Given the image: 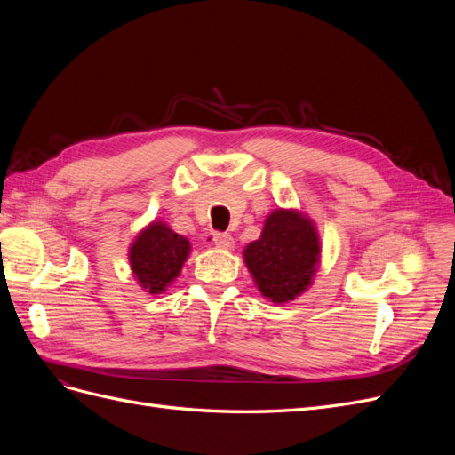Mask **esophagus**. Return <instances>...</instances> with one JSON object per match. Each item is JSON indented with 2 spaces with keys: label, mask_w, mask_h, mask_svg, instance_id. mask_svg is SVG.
<instances>
[{
  "label": "esophagus",
  "mask_w": 455,
  "mask_h": 455,
  "mask_svg": "<svg viewBox=\"0 0 455 455\" xmlns=\"http://www.w3.org/2000/svg\"><path fill=\"white\" fill-rule=\"evenodd\" d=\"M212 241L214 244L218 246V249H233V244H235V241H233V237L229 235V233H214L212 235Z\"/></svg>",
  "instance_id": "obj_1"
}]
</instances>
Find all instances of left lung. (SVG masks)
Masks as SVG:
<instances>
[{
    "instance_id": "1",
    "label": "left lung",
    "mask_w": 455,
    "mask_h": 455,
    "mask_svg": "<svg viewBox=\"0 0 455 455\" xmlns=\"http://www.w3.org/2000/svg\"><path fill=\"white\" fill-rule=\"evenodd\" d=\"M244 264L266 299L286 304L313 284L321 261V239L313 220L294 209H277L258 241L246 244Z\"/></svg>"
}]
</instances>
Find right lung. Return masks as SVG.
Returning <instances> with one entry per match:
<instances>
[{
	"instance_id": "obj_1",
	"label": "right lung",
	"mask_w": 455,
	"mask_h": 455,
	"mask_svg": "<svg viewBox=\"0 0 455 455\" xmlns=\"http://www.w3.org/2000/svg\"><path fill=\"white\" fill-rule=\"evenodd\" d=\"M191 244L164 222H151L131 243L129 261L134 279L149 294H161L180 275Z\"/></svg>"
}]
</instances>
